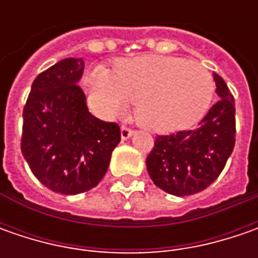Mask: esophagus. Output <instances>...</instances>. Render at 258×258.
Here are the masks:
<instances>
[{
    "label": "esophagus",
    "instance_id": "esophagus-1",
    "mask_svg": "<svg viewBox=\"0 0 258 258\" xmlns=\"http://www.w3.org/2000/svg\"><path fill=\"white\" fill-rule=\"evenodd\" d=\"M132 135H134V131H132V129H129V127H126V126H122V127H120V138H122V141H127Z\"/></svg>",
    "mask_w": 258,
    "mask_h": 258
}]
</instances>
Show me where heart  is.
Listing matches in <instances>:
<instances>
[{
	"label": "heart",
	"instance_id": "b5f03b06",
	"mask_svg": "<svg viewBox=\"0 0 258 258\" xmlns=\"http://www.w3.org/2000/svg\"><path fill=\"white\" fill-rule=\"evenodd\" d=\"M90 107L112 119L135 103V119L155 134L191 127L207 113L214 96L211 75L198 61L144 54L116 61L109 72L96 67L85 77Z\"/></svg>",
	"mask_w": 258,
	"mask_h": 258
}]
</instances>
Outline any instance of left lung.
<instances>
[{"label":"left lung","instance_id":"1","mask_svg":"<svg viewBox=\"0 0 258 258\" xmlns=\"http://www.w3.org/2000/svg\"><path fill=\"white\" fill-rule=\"evenodd\" d=\"M220 100L208 110L195 131L158 136L146 158L148 173L165 192L186 197L204 191L218 178L235 144L233 94L214 73Z\"/></svg>","mask_w":258,"mask_h":258}]
</instances>
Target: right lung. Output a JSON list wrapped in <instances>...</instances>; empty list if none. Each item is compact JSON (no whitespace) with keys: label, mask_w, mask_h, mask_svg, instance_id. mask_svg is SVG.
Instances as JSON below:
<instances>
[{"label":"right lung","mask_w":258,"mask_h":258,"mask_svg":"<svg viewBox=\"0 0 258 258\" xmlns=\"http://www.w3.org/2000/svg\"><path fill=\"white\" fill-rule=\"evenodd\" d=\"M82 58H64L35 77L23 110L21 152L48 189L76 195L94 188L120 142L117 123L89 112L79 82Z\"/></svg>","instance_id":"1"}]
</instances>
